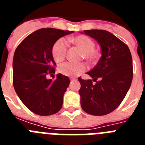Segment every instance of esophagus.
<instances>
[{
	"instance_id": "1",
	"label": "esophagus",
	"mask_w": 145,
	"mask_h": 145,
	"mask_svg": "<svg viewBox=\"0 0 145 145\" xmlns=\"http://www.w3.org/2000/svg\"><path fill=\"white\" fill-rule=\"evenodd\" d=\"M77 79L75 78H71V81H74V80H76Z\"/></svg>"
}]
</instances>
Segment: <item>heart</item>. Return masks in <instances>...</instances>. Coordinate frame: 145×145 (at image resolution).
I'll use <instances>...</instances> for the list:
<instances>
[{"mask_svg":"<svg viewBox=\"0 0 145 145\" xmlns=\"http://www.w3.org/2000/svg\"><path fill=\"white\" fill-rule=\"evenodd\" d=\"M69 41L78 46L84 52V56L89 60H94L99 56L98 52L94 50L95 43L93 40L86 35H78L69 40ZM67 43L63 38L55 42L52 49V57L57 62H60L66 56ZM86 67L84 63H75L67 61L59 66V72L67 76H78L86 70Z\"/></svg>","mask_w":145,"mask_h":145,"instance_id":"b5f03b06","label":"heart"}]
</instances>
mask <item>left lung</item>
<instances>
[{"label": "left lung", "instance_id": "left-lung-1", "mask_svg": "<svg viewBox=\"0 0 145 145\" xmlns=\"http://www.w3.org/2000/svg\"><path fill=\"white\" fill-rule=\"evenodd\" d=\"M84 33L97 40L102 57L97 65L86 72L95 80V84L91 80L78 78L80 105L92 116H105L120 105L130 88L133 78L132 57L127 45L112 33L104 29L84 30Z\"/></svg>", "mask_w": 145, "mask_h": 145}]
</instances>
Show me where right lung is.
I'll use <instances>...</instances> for the list:
<instances>
[{"label": "right lung", "instance_id": "obj_1", "mask_svg": "<svg viewBox=\"0 0 145 145\" xmlns=\"http://www.w3.org/2000/svg\"><path fill=\"white\" fill-rule=\"evenodd\" d=\"M73 31L42 28L21 42L13 59V84L22 103L39 116H51L61 110L63 97L70 80L59 73L57 79H47L55 73L52 49L61 37Z\"/></svg>", "mask_w": 145, "mask_h": 145}]
</instances>
